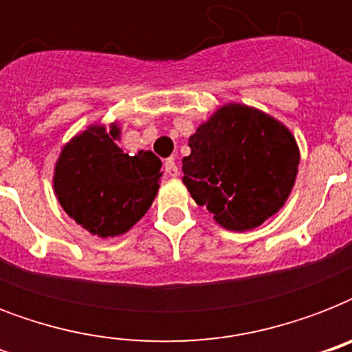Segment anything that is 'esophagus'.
<instances>
[{
    "label": "esophagus",
    "instance_id": "esophagus-1",
    "mask_svg": "<svg viewBox=\"0 0 352 352\" xmlns=\"http://www.w3.org/2000/svg\"><path fill=\"white\" fill-rule=\"evenodd\" d=\"M164 170H166V173H168V175L170 177H177L179 175V168H177V164H175V159H168L164 162Z\"/></svg>",
    "mask_w": 352,
    "mask_h": 352
}]
</instances>
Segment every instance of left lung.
<instances>
[{
  "label": "left lung",
  "mask_w": 352,
  "mask_h": 352,
  "mask_svg": "<svg viewBox=\"0 0 352 352\" xmlns=\"http://www.w3.org/2000/svg\"><path fill=\"white\" fill-rule=\"evenodd\" d=\"M182 182L223 228L252 230L289 199L300 149L292 133L256 107L226 104L197 127Z\"/></svg>",
  "instance_id": "8db88e82"
}]
</instances>
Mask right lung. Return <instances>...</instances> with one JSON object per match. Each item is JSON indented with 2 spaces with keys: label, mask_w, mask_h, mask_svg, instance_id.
Wrapping results in <instances>:
<instances>
[{
  "label": "right lung",
  "mask_w": 352,
  "mask_h": 352,
  "mask_svg": "<svg viewBox=\"0 0 352 352\" xmlns=\"http://www.w3.org/2000/svg\"><path fill=\"white\" fill-rule=\"evenodd\" d=\"M120 127L95 124L65 146L54 166V193L65 214L98 237L126 234L159 192L160 159L140 149L127 155L115 140Z\"/></svg>",
  "instance_id": "1"
}]
</instances>
